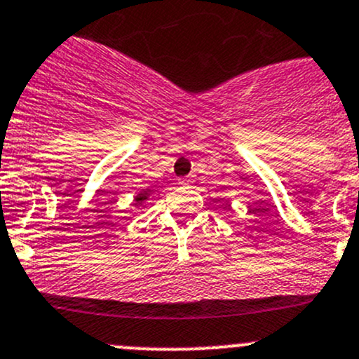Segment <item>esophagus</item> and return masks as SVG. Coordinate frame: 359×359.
Wrapping results in <instances>:
<instances>
[{
    "mask_svg": "<svg viewBox=\"0 0 359 359\" xmlns=\"http://www.w3.org/2000/svg\"><path fill=\"white\" fill-rule=\"evenodd\" d=\"M180 186H187V180H179Z\"/></svg>",
    "mask_w": 359,
    "mask_h": 359,
    "instance_id": "esophagus-1",
    "label": "esophagus"
}]
</instances>
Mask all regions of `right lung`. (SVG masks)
<instances>
[{"mask_svg":"<svg viewBox=\"0 0 359 359\" xmlns=\"http://www.w3.org/2000/svg\"><path fill=\"white\" fill-rule=\"evenodd\" d=\"M151 187H156V186H151ZM151 192H153V189H144V191H141V192H137V194H135V198H134V206L135 208H139V206L142 205V203L146 201V199L149 198V194Z\"/></svg>","mask_w":359,"mask_h":359,"instance_id":"1","label":"right lung"}]
</instances>
